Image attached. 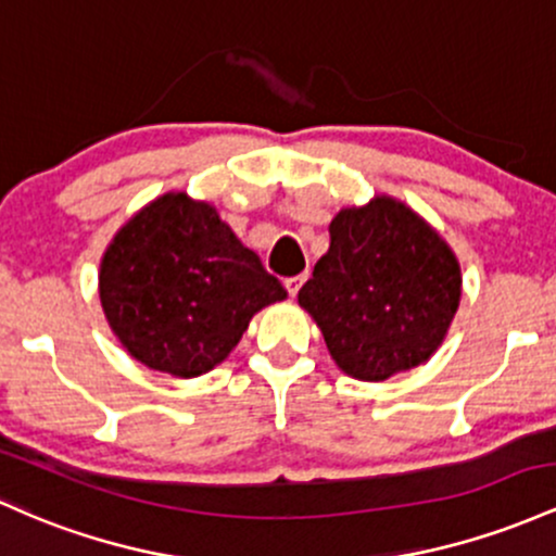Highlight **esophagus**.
<instances>
[{
  "label": "esophagus",
  "mask_w": 556,
  "mask_h": 556,
  "mask_svg": "<svg viewBox=\"0 0 556 556\" xmlns=\"http://www.w3.org/2000/svg\"><path fill=\"white\" fill-rule=\"evenodd\" d=\"M304 280H307V276H294V278H286V291H289L291 296H296L299 294V289H302V283Z\"/></svg>",
  "instance_id": "34e87169"
}]
</instances>
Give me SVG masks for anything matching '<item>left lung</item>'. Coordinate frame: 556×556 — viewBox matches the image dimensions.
I'll list each match as a JSON object with an SVG mask.
<instances>
[{"label":"left lung","mask_w":556,"mask_h":556,"mask_svg":"<svg viewBox=\"0 0 556 556\" xmlns=\"http://www.w3.org/2000/svg\"><path fill=\"white\" fill-rule=\"evenodd\" d=\"M463 296V273L433 228L391 197L330 220V247L299 304L346 376L386 380L441 346Z\"/></svg>","instance_id":"1"}]
</instances>
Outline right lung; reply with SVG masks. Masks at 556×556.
Returning a JSON list of instances; mask_svg holds the SVG:
<instances>
[{"instance_id": "right-lung-1", "label": "right lung", "mask_w": 556, "mask_h": 556, "mask_svg": "<svg viewBox=\"0 0 556 556\" xmlns=\"http://www.w3.org/2000/svg\"><path fill=\"white\" fill-rule=\"evenodd\" d=\"M99 299L130 357L197 378L220 365L286 289L212 204L170 191L117 230L99 267Z\"/></svg>"}]
</instances>
